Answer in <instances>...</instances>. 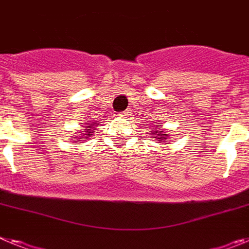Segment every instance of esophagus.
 Returning <instances> with one entry per match:
<instances>
[{
	"mask_svg": "<svg viewBox=\"0 0 249 249\" xmlns=\"http://www.w3.org/2000/svg\"><path fill=\"white\" fill-rule=\"evenodd\" d=\"M129 113H131V112H129V109H127V111L122 112V113H121V116H122V117H127V116H129Z\"/></svg>",
	"mask_w": 249,
	"mask_h": 249,
	"instance_id": "esophagus-1",
	"label": "esophagus"
}]
</instances>
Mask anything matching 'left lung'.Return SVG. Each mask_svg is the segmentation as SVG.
<instances>
[{
    "label": "left lung",
    "instance_id": "obj_1",
    "mask_svg": "<svg viewBox=\"0 0 249 249\" xmlns=\"http://www.w3.org/2000/svg\"><path fill=\"white\" fill-rule=\"evenodd\" d=\"M155 124H156V122H155ZM149 132H151V138H153V140H157L158 143H164L167 138L171 136V135H167L166 132H164V129L158 128V127H155L153 129H149Z\"/></svg>",
    "mask_w": 249,
    "mask_h": 249
}]
</instances>
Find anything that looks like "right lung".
Here are the masks:
<instances>
[{
    "mask_svg": "<svg viewBox=\"0 0 249 249\" xmlns=\"http://www.w3.org/2000/svg\"><path fill=\"white\" fill-rule=\"evenodd\" d=\"M89 122H91V121H89ZM81 124H82V126H81V128L82 129H80V131L74 133V137H73L74 140H72V142H80V141L85 142V141L89 140V138L92 136V133L97 129L96 127H97L100 123H97V121H96V122L81 123Z\"/></svg>",
    "mask_w": 249,
    "mask_h": 249,
    "instance_id": "1",
    "label": "right lung"
}]
</instances>
